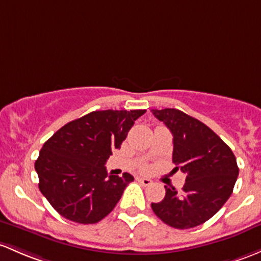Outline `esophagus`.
<instances>
[{
    "instance_id": "obj_1",
    "label": "esophagus",
    "mask_w": 261,
    "mask_h": 261,
    "mask_svg": "<svg viewBox=\"0 0 261 261\" xmlns=\"http://www.w3.org/2000/svg\"><path fill=\"white\" fill-rule=\"evenodd\" d=\"M136 180L139 181L140 184H142V185L144 186H150L152 184V181L150 180V179H147V177H136Z\"/></svg>"
}]
</instances>
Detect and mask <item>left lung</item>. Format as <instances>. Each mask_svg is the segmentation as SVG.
Returning a JSON list of instances; mask_svg holds the SVG:
<instances>
[{
  "label": "left lung",
  "instance_id": "1",
  "mask_svg": "<svg viewBox=\"0 0 261 261\" xmlns=\"http://www.w3.org/2000/svg\"><path fill=\"white\" fill-rule=\"evenodd\" d=\"M174 136L172 163L186 175L182 190L167 188L152 211L175 229H190L213 218L232 193L239 167L231 149L205 123L176 109L151 110Z\"/></svg>",
  "mask_w": 261,
  "mask_h": 261
}]
</instances>
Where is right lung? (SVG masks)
Here are the masks:
<instances>
[{
	"label": "right lung",
	"instance_id": "1",
	"mask_svg": "<svg viewBox=\"0 0 261 261\" xmlns=\"http://www.w3.org/2000/svg\"><path fill=\"white\" fill-rule=\"evenodd\" d=\"M145 112L92 111L66 123L43 144L35 163L38 188L60 215L95 224L114 210L134 176H109L105 164Z\"/></svg>",
	"mask_w": 261,
	"mask_h": 261
}]
</instances>
